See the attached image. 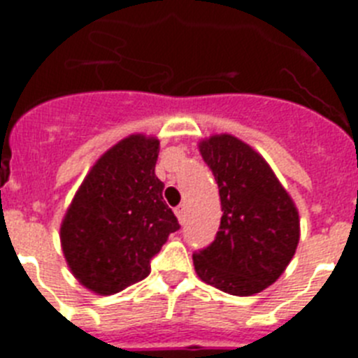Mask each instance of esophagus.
Returning <instances> with one entry per match:
<instances>
[{
	"instance_id": "34e87169",
	"label": "esophagus",
	"mask_w": 358,
	"mask_h": 358,
	"mask_svg": "<svg viewBox=\"0 0 358 358\" xmlns=\"http://www.w3.org/2000/svg\"><path fill=\"white\" fill-rule=\"evenodd\" d=\"M173 211H176L177 218H179V222H185V215H186V206H185V204H181V206H177Z\"/></svg>"
}]
</instances>
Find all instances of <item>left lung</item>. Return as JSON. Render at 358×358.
<instances>
[{"label": "left lung", "instance_id": "1", "mask_svg": "<svg viewBox=\"0 0 358 358\" xmlns=\"http://www.w3.org/2000/svg\"><path fill=\"white\" fill-rule=\"evenodd\" d=\"M199 150L218 185L222 218L213 242L194 252L195 273L233 296L262 292L296 252V204L267 161L235 136H211Z\"/></svg>", "mask_w": 358, "mask_h": 358}]
</instances>
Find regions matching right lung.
<instances>
[{
	"instance_id": "obj_1",
	"label": "right lung",
	"mask_w": 358,
	"mask_h": 358,
	"mask_svg": "<svg viewBox=\"0 0 358 358\" xmlns=\"http://www.w3.org/2000/svg\"><path fill=\"white\" fill-rule=\"evenodd\" d=\"M159 140L132 134L103 154L85 176L61 226L73 276L110 296L150 274V260L179 229L156 177Z\"/></svg>"
}]
</instances>
